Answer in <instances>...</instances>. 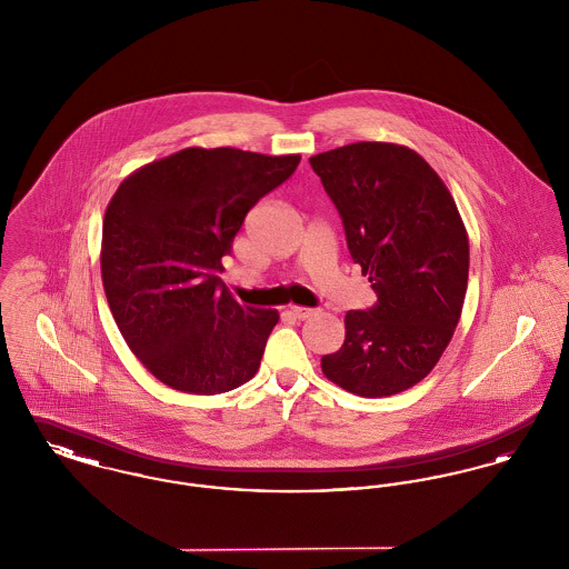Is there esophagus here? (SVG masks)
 Wrapping results in <instances>:
<instances>
[{
  "instance_id": "1",
  "label": "esophagus",
  "mask_w": 569,
  "mask_h": 569,
  "mask_svg": "<svg viewBox=\"0 0 569 569\" xmlns=\"http://www.w3.org/2000/svg\"><path fill=\"white\" fill-rule=\"evenodd\" d=\"M290 313H292L297 320H309V318L316 313V309H309V307H297V305H292V307H290Z\"/></svg>"
}]
</instances>
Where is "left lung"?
Instances as JSON below:
<instances>
[{"instance_id": "1", "label": "left lung", "mask_w": 569, "mask_h": 569, "mask_svg": "<svg viewBox=\"0 0 569 569\" xmlns=\"http://www.w3.org/2000/svg\"><path fill=\"white\" fill-rule=\"evenodd\" d=\"M337 207L353 262L378 302L348 311L326 378L358 397H390L431 373L459 325L469 241L452 193L416 151L353 142L311 160Z\"/></svg>"}]
</instances>
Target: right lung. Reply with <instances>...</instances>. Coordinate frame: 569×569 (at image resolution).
<instances>
[{
	"instance_id": "1",
	"label": "right lung",
	"mask_w": 569,
	"mask_h": 569,
	"mask_svg": "<svg viewBox=\"0 0 569 569\" xmlns=\"http://www.w3.org/2000/svg\"><path fill=\"white\" fill-rule=\"evenodd\" d=\"M300 156L190 147L130 174L102 228V281L136 358L166 386L221 395L256 376L279 320L243 307L221 258L249 209L297 170Z\"/></svg>"
}]
</instances>
